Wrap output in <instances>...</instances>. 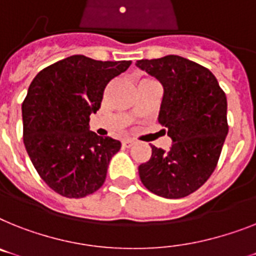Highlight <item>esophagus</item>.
<instances>
[{"instance_id": "esophagus-1", "label": "esophagus", "mask_w": 256, "mask_h": 256, "mask_svg": "<svg viewBox=\"0 0 256 256\" xmlns=\"http://www.w3.org/2000/svg\"><path fill=\"white\" fill-rule=\"evenodd\" d=\"M122 142H123V146L130 148V146H132L133 144H134V141L130 140V138H126V140H123V141H122Z\"/></svg>"}]
</instances>
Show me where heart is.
Here are the masks:
<instances>
[{"mask_svg": "<svg viewBox=\"0 0 256 256\" xmlns=\"http://www.w3.org/2000/svg\"><path fill=\"white\" fill-rule=\"evenodd\" d=\"M145 81H152V80H148V78H145V80H142L141 82H145Z\"/></svg>", "mask_w": 256, "mask_h": 256, "instance_id": "b5f03b06", "label": "heart"}]
</instances>
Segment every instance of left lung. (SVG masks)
<instances>
[{
  "instance_id": "obj_1",
  "label": "left lung",
  "mask_w": 256,
  "mask_h": 256,
  "mask_svg": "<svg viewBox=\"0 0 256 256\" xmlns=\"http://www.w3.org/2000/svg\"><path fill=\"white\" fill-rule=\"evenodd\" d=\"M136 65L164 86L158 122L172 144L154 145L138 166L142 184L166 199H180L200 188L212 175L226 138V95L212 72L184 57L168 54Z\"/></svg>"
}]
</instances>
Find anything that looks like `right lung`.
Here are the masks:
<instances>
[{
  "label": "right lung",
  "mask_w": 256,
  "mask_h": 256,
  "mask_svg": "<svg viewBox=\"0 0 256 256\" xmlns=\"http://www.w3.org/2000/svg\"><path fill=\"white\" fill-rule=\"evenodd\" d=\"M130 61H98L74 54L44 68L22 103L23 142L34 168L50 190L69 199L103 186L120 141L90 130L106 86Z\"/></svg>",
  "instance_id": "1"
}]
</instances>
